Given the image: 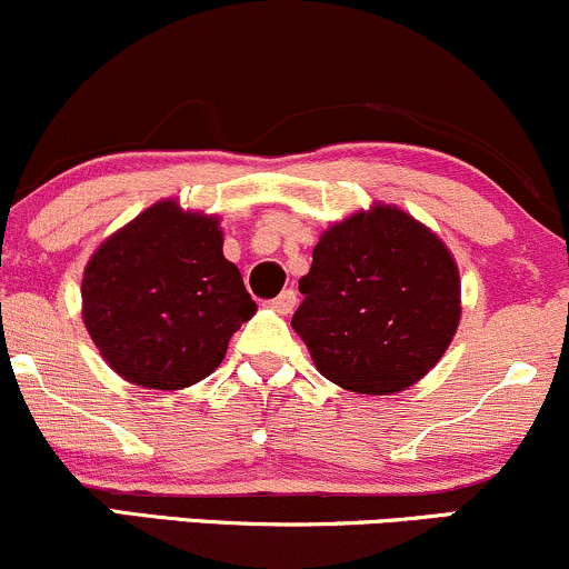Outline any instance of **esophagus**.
I'll list each match as a JSON object with an SVG mask.
<instances>
[{
  "label": "esophagus",
  "instance_id": "obj_1",
  "mask_svg": "<svg viewBox=\"0 0 569 569\" xmlns=\"http://www.w3.org/2000/svg\"><path fill=\"white\" fill-rule=\"evenodd\" d=\"M296 303H298L296 290H282V292H279V296L271 301V306L279 311V315H290V311L296 309Z\"/></svg>",
  "mask_w": 569,
  "mask_h": 569
}]
</instances>
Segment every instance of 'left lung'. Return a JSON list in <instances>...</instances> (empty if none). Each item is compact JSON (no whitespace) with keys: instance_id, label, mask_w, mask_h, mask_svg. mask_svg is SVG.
<instances>
[{"instance_id":"obj_1","label":"left lung","mask_w":569,"mask_h":569,"mask_svg":"<svg viewBox=\"0 0 569 569\" xmlns=\"http://www.w3.org/2000/svg\"><path fill=\"white\" fill-rule=\"evenodd\" d=\"M292 328L325 379L360 395L417 385L457 333L459 268L430 228L376 203L319 236Z\"/></svg>"}]
</instances>
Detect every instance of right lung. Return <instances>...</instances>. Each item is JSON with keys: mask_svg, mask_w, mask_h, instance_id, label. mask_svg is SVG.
Here are the masks:
<instances>
[{"mask_svg": "<svg viewBox=\"0 0 569 569\" xmlns=\"http://www.w3.org/2000/svg\"><path fill=\"white\" fill-rule=\"evenodd\" d=\"M254 301L222 254L220 220L158 201L101 241L82 273V322L114 373L147 389L207 379Z\"/></svg>", "mask_w": 569, "mask_h": 569, "instance_id": "1", "label": "right lung"}]
</instances>
